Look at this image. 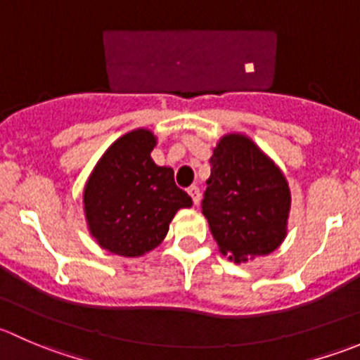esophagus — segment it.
<instances>
[{"mask_svg": "<svg viewBox=\"0 0 360 360\" xmlns=\"http://www.w3.org/2000/svg\"><path fill=\"white\" fill-rule=\"evenodd\" d=\"M188 193H190L191 200H193L195 205H198V203H200V190H198L197 186H190V188H188Z\"/></svg>", "mask_w": 360, "mask_h": 360, "instance_id": "34e87169", "label": "esophagus"}]
</instances>
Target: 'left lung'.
<instances>
[{
  "label": "left lung",
  "instance_id": "obj_1",
  "mask_svg": "<svg viewBox=\"0 0 360 360\" xmlns=\"http://www.w3.org/2000/svg\"><path fill=\"white\" fill-rule=\"evenodd\" d=\"M202 214L233 263L268 256L288 237L291 190L281 167L249 136L224 134L210 157Z\"/></svg>",
  "mask_w": 360,
  "mask_h": 360
}]
</instances>
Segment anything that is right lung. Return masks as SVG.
I'll list each match as a JSON object with an SVG mask.
<instances>
[{"label":"right lung","mask_w":360,"mask_h":360,"mask_svg":"<svg viewBox=\"0 0 360 360\" xmlns=\"http://www.w3.org/2000/svg\"><path fill=\"white\" fill-rule=\"evenodd\" d=\"M158 139L134 129L115 141L83 188L86 228L99 248L123 257H141L158 248L179 209L193 205L174 183V170L151 158Z\"/></svg>","instance_id":"right-lung-1"}]
</instances>
